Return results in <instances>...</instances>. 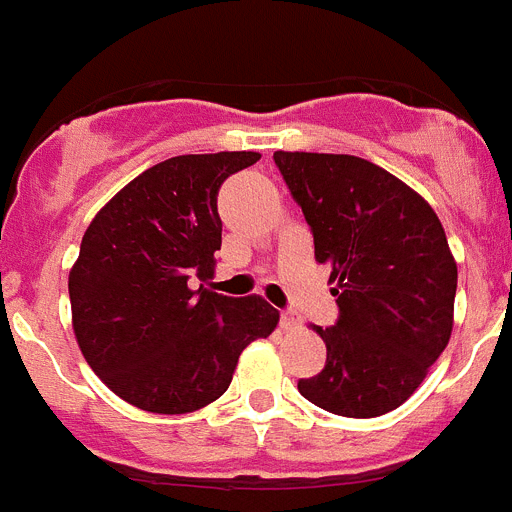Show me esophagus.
Returning a JSON list of instances; mask_svg holds the SVG:
<instances>
[{
	"label": "esophagus",
	"mask_w": 512,
	"mask_h": 512,
	"mask_svg": "<svg viewBox=\"0 0 512 512\" xmlns=\"http://www.w3.org/2000/svg\"><path fill=\"white\" fill-rule=\"evenodd\" d=\"M279 323H282V328H284V330H295L297 325H300V318H297L295 312L284 310L282 315H279Z\"/></svg>",
	"instance_id": "1"
}]
</instances>
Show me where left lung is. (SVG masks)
Here are the masks:
<instances>
[{"mask_svg":"<svg viewBox=\"0 0 512 512\" xmlns=\"http://www.w3.org/2000/svg\"><path fill=\"white\" fill-rule=\"evenodd\" d=\"M274 164L338 297L336 325H315L325 366L297 390L343 418L390 413L418 390L454 328L456 261L441 220L415 189L359 156L277 151Z\"/></svg>","mask_w":512,"mask_h":512,"instance_id":"obj_1","label":"left lung"}]
</instances>
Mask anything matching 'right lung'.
Instances as JSON below:
<instances>
[{"label": "right lung", "mask_w": 512, "mask_h": 512, "mask_svg": "<svg viewBox=\"0 0 512 512\" xmlns=\"http://www.w3.org/2000/svg\"><path fill=\"white\" fill-rule=\"evenodd\" d=\"M261 153L166 158L125 184L81 238L71 266V323L81 354L117 397L182 415L228 390L238 356L271 336L279 312L261 297L192 289L223 243L217 192Z\"/></svg>", "instance_id": "right-lung-1"}]
</instances>
